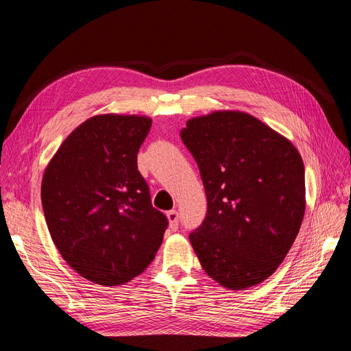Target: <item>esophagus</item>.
<instances>
[{"label":"esophagus","mask_w":351,"mask_h":351,"mask_svg":"<svg viewBox=\"0 0 351 351\" xmlns=\"http://www.w3.org/2000/svg\"><path fill=\"white\" fill-rule=\"evenodd\" d=\"M167 218L169 221V227H171V230H177L178 228V212L176 209L168 210Z\"/></svg>","instance_id":"esophagus-1"}]
</instances>
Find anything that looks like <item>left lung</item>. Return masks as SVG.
<instances>
[{
  "mask_svg": "<svg viewBox=\"0 0 351 351\" xmlns=\"http://www.w3.org/2000/svg\"><path fill=\"white\" fill-rule=\"evenodd\" d=\"M204 182L208 208L189 234L202 268L243 290L275 272L304 215V167L290 141L254 117L217 111L180 133Z\"/></svg>",
  "mask_w": 351,
  "mask_h": 351,
  "instance_id": "8db88e82",
  "label": "left lung"
}]
</instances>
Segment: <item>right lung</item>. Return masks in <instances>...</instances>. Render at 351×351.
<instances>
[{
	"label": "right lung",
	"instance_id": "right-lung-1",
	"mask_svg": "<svg viewBox=\"0 0 351 351\" xmlns=\"http://www.w3.org/2000/svg\"><path fill=\"white\" fill-rule=\"evenodd\" d=\"M152 120L97 115L62 142L42 178V208L52 241L83 278L119 285L143 272L168 219L152 206L137 152Z\"/></svg>",
	"mask_w": 351,
	"mask_h": 351
}]
</instances>
